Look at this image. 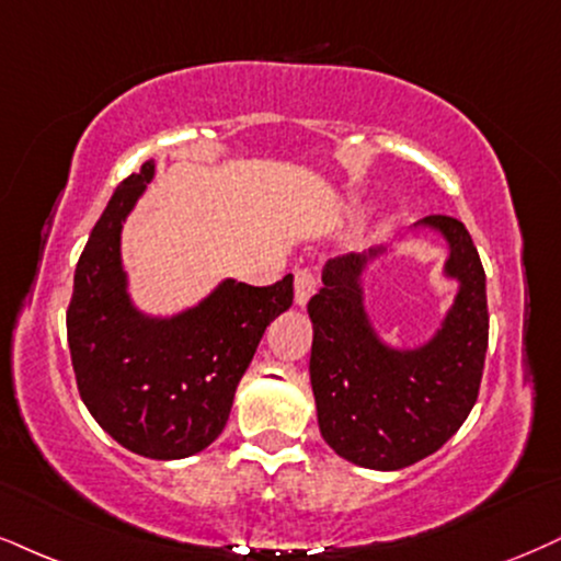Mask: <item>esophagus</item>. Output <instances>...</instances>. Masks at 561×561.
<instances>
[{
    "mask_svg": "<svg viewBox=\"0 0 561 561\" xmlns=\"http://www.w3.org/2000/svg\"><path fill=\"white\" fill-rule=\"evenodd\" d=\"M317 291V273L312 267H299L294 275V299L299 307H304L312 294Z\"/></svg>",
    "mask_w": 561,
    "mask_h": 561,
    "instance_id": "esophagus-1",
    "label": "esophagus"
}]
</instances>
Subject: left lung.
<instances>
[{
    "label": "left lung",
    "instance_id": "left-lung-1",
    "mask_svg": "<svg viewBox=\"0 0 561 561\" xmlns=\"http://www.w3.org/2000/svg\"><path fill=\"white\" fill-rule=\"evenodd\" d=\"M419 226L445 237V275L460 283L442 328L419 348L382 343L364 309V270L385 249L343 254L322 270L309 299V377L324 442L345 460L398 471L437 453L479 398L489 345L486 273L458 218L428 216Z\"/></svg>",
    "mask_w": 561,
    "mask_h": 561
}]
</instances>
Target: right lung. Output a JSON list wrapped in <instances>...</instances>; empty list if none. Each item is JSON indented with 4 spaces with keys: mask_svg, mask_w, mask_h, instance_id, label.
Masks as SVG:
<instances>
[{
    "mask_svg": "<svg viewBox=\"0 0 561 561\" xmlns=\"http://www.w3.org/2000/svg\"><path fill=\"white\" fill-rule=\"evenodd\" d=\"M156 163L116 186L75 270L67 341L82 403L129 453L179 460L224 432L239 379L260 337L294 301V275L273 286L233 278L197 307L148 317L135 307L122 267V226Z\"/></svg>",
    "mask_w": 561,
    "mask_h": 561,
    "instance_id": "obj_1",
    "label": "right lung"
}]
</instances>
